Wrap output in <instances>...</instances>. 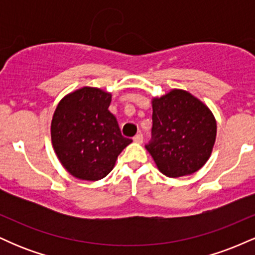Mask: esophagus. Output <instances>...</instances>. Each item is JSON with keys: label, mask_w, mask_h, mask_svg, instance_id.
I'll return each mask as SVG.
<instances>
[{"label": "esophagus", "mask_w": 255, "mask_h": 255, "mask_svg": "<svg viewBox=\"0 0 255 255\" xmlns=\"http://www.w3.org/2000/svg\"><path fill=\"white\" fill-rule=\"evenodd\" d=\"M133 141L136 142V144H141V142H142V135H141V134H136V135L133 137Z\"/></svg>", "instance_id": "esophagus-1"}]
</instances>
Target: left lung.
Wrapping results in <instances>:
<instances>
[{
    "label": "left lung",
    "instance_id": "left-lung-1",
    "mask_svg": "<svg viewBox=\"0 0 255 255\" xmlns=\"http://www.w3.org/2000/svg\"><path fill=\"white\" fill-rule=\"evenodd\" d=\"M152 140L146 150L168 177L194 174L212 153L217 122L188 91L174 89L152 98Z\"/></svg>",
    "mask_w": 255,
    "mask_h": 255
}]
</instances>
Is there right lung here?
<instances>
[{
    "label": "right lung",
    "instance_id": "add662e5",
    "mask_svg": "<svg viewBox=\"0 0 255 255\" xmlns=\"http://www.w3.org/2000/svg\"><path fill=\"white\" fill-rule=\"evenodd\" d=\"M110 103L111 93L85 86L64 96L52 115V147L63 168L79 180L104 178L131 142L108 110Z\"/></svg>",
    "mask_w": 255,
    "mask_h": 255
}]
</instances>
